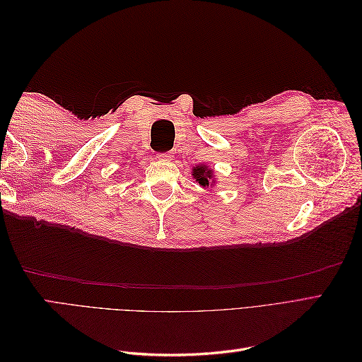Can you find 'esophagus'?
<instances>
[{
	"label": "esophagus",
	"mask_w": 362,
	"mask_h": 362,
	"mask_svg": "<svg viewBox=\"0 0 362 362\" xmlns=\"http://www.w3.org/2000/svg\"><path fill=\"white\" fill-rule=\"evenodd\" d=\"M158 158L164 160V161H169V160H172V154H170V152H164V154L158 156Z\"/></svg>",
	"instance_id": "obj_1"
}]
</instances>
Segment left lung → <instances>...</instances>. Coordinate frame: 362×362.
<instances>
[{
    "mask_svg": "<svg viewBox=\"0 0 362 362\" xmlns=\"http://www.w3.org/2000/svg\"><path fill=\"white\" fill-rule=\"evenodd\" d=\"M192 175L194 181L198 182L201 187H214L216 185V175H214V169L208 166V164H196V166L192 169Z\"/></svg>",
    "mask_w": 362,
    "mask_h": 362,
    "instance_id": "left-lung-1",
    "label": "left lung"
}]
</instances>
